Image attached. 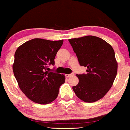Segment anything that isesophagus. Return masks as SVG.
Wrapping results in <instances>:
<instances>
[{"label": "esophagus", "mask_w": 130, "mask_h": 130, "mask_svg": "<svg viewBox=\"0 0 130 130\" xmlns=\"http://www.w3.org/2000/svg\"><path fill=\"white\" fill-rule=\"evenodd\" d=\"M73 75H74V74H66V78H69V77Z\"/></svg>", "instance_id": "1"}]
</instances>
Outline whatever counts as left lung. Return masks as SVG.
<instances>
[{
  "label": "left lung",
  "mask_w": 130,
  "mask_h": 130,
  "mask_svg": "<svg viewBox=\"0 0 130 130\" xmlns=\"http://www.w3.org/2000/svg\"><path fill=\"white\" fill-rule=\"evenodd\" d=\"M69 42L87 74H77L79 82L73 87L76 95L85 102L101 99L112 86L118 71L113 48L99 37L88 35L71 38Z\"/></svg>",
  "instance_id": "8db88e82"
}]
</instances>
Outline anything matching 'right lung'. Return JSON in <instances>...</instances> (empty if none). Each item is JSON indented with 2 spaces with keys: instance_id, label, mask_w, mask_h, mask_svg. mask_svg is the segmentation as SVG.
<instances>
[{
  "instance_id": "right-lung-1",
  "label": "right lung",
  "mask_w": 130,
  "mask_h": 130,
  "mask_svg": "<svg viewBox=\"0 0 130 130\" xmlns=\"http://www.w3.org/2000/svg\"><path fill=\"white\" fill-rule=\"evenodd\" d=\"M62 43L63 40L34 38L16 50L12 65L14 74L21 90L33 102L47 104L58 96L65 76L51 72L48 66L54 65L56 55Z\"/></svg>"
}]
</instances>
